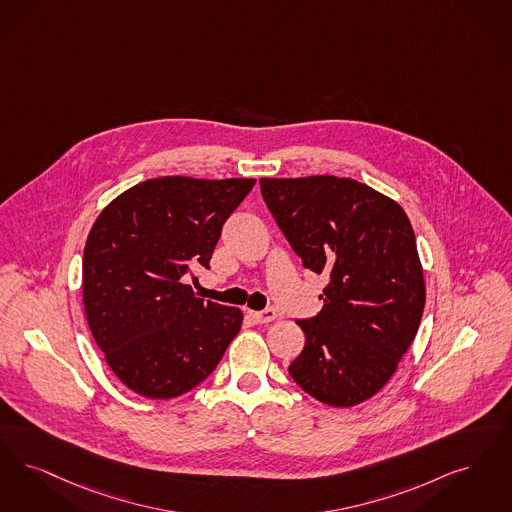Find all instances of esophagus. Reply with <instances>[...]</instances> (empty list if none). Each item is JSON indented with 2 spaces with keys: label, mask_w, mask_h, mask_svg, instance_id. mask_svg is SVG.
Masks as SVG:
<instances>
[{
  "label": "esophagus",
  "mask_w": 512,
  "mask_h": 512,
  "mask_svg": "<svg viewBox=\"0 0 512 512\" xmlns=\"http://www.w3.org/2000/svg\"><path fill=\"white\" fill-rule=\"evenodd\" d=\"M249 318L255 322V324H268V322H272V320H276L278 318V314H276V310L274 308H266V310H259V312H249Z\"/></svg>",
  "instance_id": "obj_1"
}]
</instances>
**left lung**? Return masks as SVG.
Wrapping results in <instances>:
<instances>
[{
	"mask_svg": "<svg viewBox=\"0 0 512 512\" xmlns=\"http://www.w3.org/2000/svg\"><path fill=\"white\" fill-rule=\"evenodd\" d=\"M261 192L303 266L329 278L322 310L297 320L307 341L289 375L333 408L366 402L389 383L425 308L408 215L389 196L347 177H263Z\"/></svg>",
	"mask_w": 512,
	"mask_h": 512,
	"instance_id": "left-lung-1",
	"label": "left lung"
}]
</instances>
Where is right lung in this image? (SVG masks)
<instances>
[{
    "label": "right lung",
    "instance_id": "1",
    "mask_svg": "<svg viewBox=\"0 0 512 512\" xmlns=\"http://www.w3.org/2000/svg\"><path fill=\"white\" fill-rule=\"evenodd\" d=\"M255 179L158 177L104 207L83 249V308L104 360L127 389L169 400L198 387L242 328L240 308L200 299L232 211Z\"/></svg>",
    "mask_w": 512,
    "mask_h": 512
}]
</instances>
